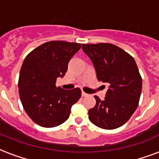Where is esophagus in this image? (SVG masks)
Segmentation results:
<instances>
[{
	"label": "esophagus",
	"instance_id": "1",
	"mask_svg": "<svg viewBox=\"0 0 159 159\" xmlns=\"http://www.w3.org/2000/svg\"><path fill=\"white\" fill-rule=\"evenodd\" d=\"M82 97H87V93H86V92H83V91H82Z\"/></svg>",
	"mask_w": 159,
	"mask_h": 159
}]
</instances>
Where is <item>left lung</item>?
Returning a JSON list of instances; mask_svg holds the SVG:
<instances>
[{
    "mask_svg": "<svg viewBox=\"0 0 159 159\" xmlns=\"http://www.w3.org/2000/svg\"><path fill=\"white\" fill-rule=\"evenodd\" d=\"M91 58L98 81L108 84L106 97L95 96L96 105L88 111L89 120L106 129L119 128L129 120L138 107L142 77L131 55L112 43L82 44Z\"/></svg>",
    "mask_w": 159,
    "mask_h": 159,
    "instance_id": "1",
    "label": "left lung"
}]
</instances>
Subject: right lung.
I'll list each match as a JSON object with an SVG mask.
<instances>
[{
  "mask_svg": "<svg viewBox=\"0 0 159 159\" xmlns=\"http://www.w3.org/2000/svg\"><path fill=\"white\" fill-rule=\"evenodd\" d=\"M81 43L49 41L31 51L25 57L19 77V94L30 118L39 125L52 128L67 120L73 104L78 102L80 88L56 87L72 56Z\"/></svg>",
  "mask_w": 159,
  "mask_h": 159,
  "instance_id": "1",
  "label": "right lung"
}]
</instances>
